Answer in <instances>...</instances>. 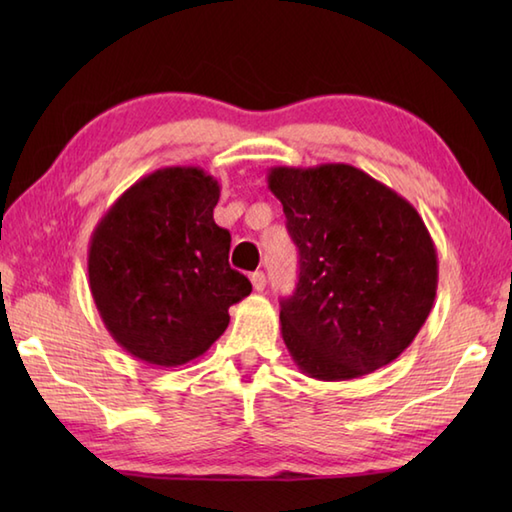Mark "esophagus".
Wrapping results in <instances>:
<instances>
[{"label": "esophagus", "instance_id": "obj_1", "mask_svg": "<svg viewBox=\"0 0 512 512\" xmlns=\"http://www.w3.org/2000/svg\"><path fill=\"white\" fill-rule=\"evenodd\" d=\"M250 284H253V288L257 292H262L266 288V275L264 273H253V275H250Z\"/></svg>", "mask_w": 512, "mask_h": 512}]
</instances>
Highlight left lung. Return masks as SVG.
<instances>
[{
    "label": "left lung",
    "mask_w": 512,
    "mask_h": 512,
    "mask_svg": "<svg viewBox=\"0 0 512 512\" xmlns=\"http://www.w3.org/2000/svg\"><path fill=\"white\" fill-rule=\"evenodd\" d=\"M268 189L299 248V284L279 312L292 361L317 380L389 365L436 301L438 253L418 211L345 162L273 167Z\"/></svg>",
    "instance_id": "1"
}]
</instances>
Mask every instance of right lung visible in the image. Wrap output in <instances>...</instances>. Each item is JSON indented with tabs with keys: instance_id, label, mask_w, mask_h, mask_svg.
<instances>
[{
	"instance_id": "obj_1",
	"label": "right lung",
	"mask_w": 512,
	"mask_h": 512,
	"mask_svg": "<svg viewBox=\"0 0 512 512\" xmlns=\"http://www.w3.org/2000/svg\"><path fill=\"white\" fill-rule=\"evenodd\" d=\"M220 184L200 167L134 182L96 224L90 292L112 339L138 361L176 367L228 328L250 281L228 266L231 233L213 220Z\"/></svg>"
}]
</instances>
